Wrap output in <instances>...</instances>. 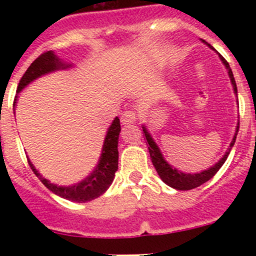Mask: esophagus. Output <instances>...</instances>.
<instances>
[{
	"label": "esophagus",
	"mask_w": 256,
	"mask_h": 256,
	"mask_svg": "<svg viewBox=\"0 0 256 256\" xmlns=\"http://www.w3.org/2000/svg\"><path fill=\"white\" fill-rule=\"evenodd\" d=\"M136 116H138L136 112H134V110H126V112L122 114V116H120V122L124 124H132V122H134V120H136Z\"/></svg>",
	"instance_id": "esophagus-1"
}]
</instances>
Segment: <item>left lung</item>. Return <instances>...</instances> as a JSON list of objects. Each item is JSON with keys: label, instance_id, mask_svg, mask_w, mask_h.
<instances>
[{"label": "left lung", "instance_id": "left-lung-1", "mask_svg": "<svg viewBox=\"0 0 256 256\" xmlns=\"http://www.w3.org/2000/svg\"><path fill=\"white\" fill-rule=\"evenodd\" d=\"M220 58H222L223 64L226 65L227 69H228V76H230L232 86H234V92L235 94H236V92H236V84H235L234 76H232V72H231L230 69V65H228V62H227L224 58L223 57ZM236 96H238V94H236ZM238 132H239V124L238 126H236V132H235L234 140H231L230 148L234 146ZM144 136H146V140H148L150 158H152V164H154V168H156V172L160 174V179H162L166 184H168L170 187H174V188H176V190H191V188H195V187L200 186V184H203V183L207 182V180H210V179L212 178L216 172H218L219 168H222L223 164L226 162L227 156H228V154H230V152H227L226 154L223 156L222 160H219L218 164H215V166L208 168V170H204L202 171V172H198V174H183V172H180V171L175 170V168H171L170 164L164 160V156H162V154H160V150L158 148L156 142L152 140V138L148 132L146 128H144Z\"/></svg>", "mask_w": 256, "mask_h": 256}]
</instances>
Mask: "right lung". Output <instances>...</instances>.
Segmentation results:
<instances>
[{
    "instance_id": "1",
    "label": "right lung",
    "mask_w": 256,
    "mask_h": 256,
    "mask_svg": "<svg viewBox=\"0 0 256 256\" xmlns=\"http://www.w3.org/2000/svg\"><path fill=\"white\" fill-rule=\"evenodd\" d=\"M61 68H64V65L58 61V58L52 52L42 53L40 57L34 60L33 64L28 68L25 74L22 76L21 81L18 84L17 92H21L28 84H30L36 78L41 77L42 74L50 73V72L61 69ZM14 104H16V100H14ZM120 124L118 116H116V120H112V126L106 134L104 148H102V156H100V160L96 168L92 171V175H88L85 180H82L81 183L74 184V186H56L53 183H50L48 179L44 178L38 172L37 168H34L30 160H28V162H29V166L32 168L34 174L37 175L40 180L50 191H53L54 194L60 195L68 200H73V202H88V200L98 198L100 195L104 194L116 176V171L118 170V136H120Z\"/></svg>"
}]
</instances>
